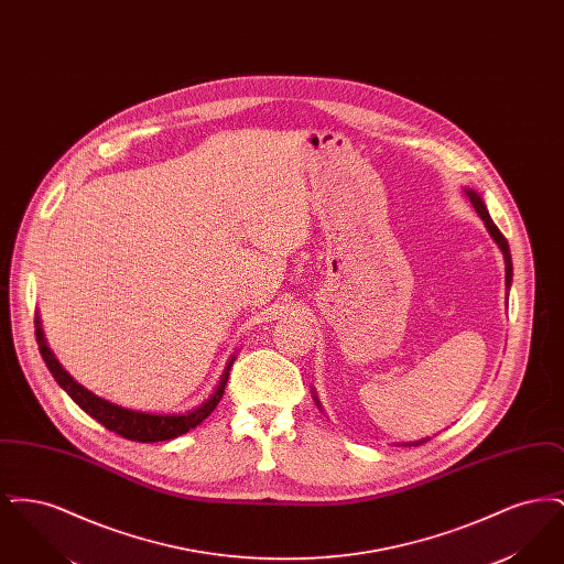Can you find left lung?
<instances>
[{
	"label": "left lung",
	"instance_id": "left-lung-1",
	"mask_svg": "<svg viewBox=\"0 0 564 564\" xmlns=\"http://www.w3.org/2000/svg\"><path fill=\"white\" fill-rule=\"evenodd\" d=\"M465 194H467V198H469V203L474 205V209L478 212V215L482 217L484 226H486V230L490 232V237H492V241L499 245V249L503 251V260H506V285H508V290H510L511 285V253H510V245L506 241V237L501 235V230L495 226V221L490 219V215H488V209H486V205H484L482 196L478 194V192H474V189H465ZM317 400V398H315ZM319 405V402H317ZM423 442H427V440H421V442H414V444H408V446H416V444H423Z\"/></svg>",
	"mask_w": 564,
	"mask_h": 564
}]
</instances>
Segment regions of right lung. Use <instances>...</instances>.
Returning a JSON list of instances; mask_svg holds the SVG:
<instances>
[{"label": "right lung", "mask_w": 564, "mask_h": 564, "mask_svg": "<svg viewBox=\"0 0 564 564\" xmlns=\"http://www.w3.org/2000/svg\"><path fill=\"white\" fill-rule=\"evenodd\" d=\"M35 340H37V347L42 352V359L46 361L54 380L63 387V391H67V395L78 403L86 414H90L106 430L113 431V433H118L127 440L145 442V444L148 442L152 444V442L173 440L177 435H184L189 430H194L196 425H200L221 400L228 376H230V366L235 364V357H232L228 361L224 375L219 378V384L215 387L214 393L209 395V400L192 408L186 414H150V412L129 410V408H122L118 403L108 402V400L90 393L88 389H84L80 382H76L72 376L67 375L63 370V366L56 361L53 350L48 349L44 332H42V323H40L37 315H35Z\"/></svg>", "instance_id": "add662e5"}]
</instances>
